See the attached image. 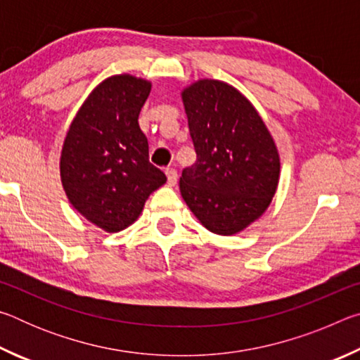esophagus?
I'll list each match as a JSON object with an SVG mask.
<instances>
[{"label": "esophagus", "mask_w": 360, "mask_h": 360, "mask_svg": "<svg viewBox=\"0 0 360 360\" xmlns=\"http://www.w3.org/2000/svg\"><path fill=\"white\" fill-rule=\"evenodd\" d=\"M167 179H168V186H176L178 182V172L174 168H167Z\"/></svg>", "instance_id": "34e87169"}]
</instances>
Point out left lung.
<instances>
[{"label":"left lung","mask_w":360,"mask_h":360,"mask_svg":"<svg viewBox=\"0 0 360 360\" xmlns=\"http://www.w3.org/2000/svg\"><path fill=\"white\" fill-rule=\"evenodd\" d=\"M181 95L197 152L179 179L182 198L212 233H238L276 192V144L252 103L227 82L200 79Z\"/></svg>","instance_id":"8db88e82"}]
</instances>
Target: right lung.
<instances>
[{
  "instance_id": "right-lung-1",
  "label": "right lung",
  "mask_w": 360,
  "mask_h": 360,
  "mask_svg": "<svg viewBox=\"0 0 360 360\" xmlns=\"http://www.w3.org/2000/svg\"><path fill=\"white\" fill-rule=\"evenodd\" d=\"M152 84L130 75L96 85L66 133L60 176L70 203L106 231H120L141 214L146 200L167 182L149 162L138 115Z\"/></svg>"
}]
</instances>
